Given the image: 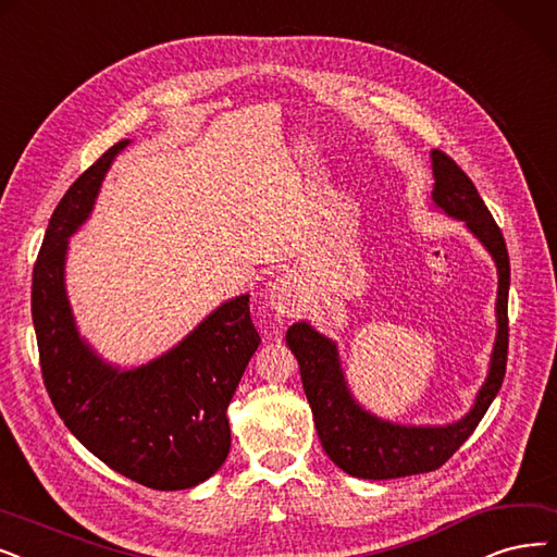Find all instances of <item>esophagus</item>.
<instances>
[{
  "mask_svg": "<svg viewBox=\"0 0 557 557\" xmlns=\"http://www.w3.org/2000/svg\"><path fill=\"white\" fill-rule=\"evenodd\" d=\"M304 287L297 283L293 274H283L272 283L270 304L274 308V313L283 318H295L304 308Z\"/></svg>",
  "mask_w": 557,
  "mask_h": 557,
  "instance_id": "obj_1",
  "label": "esophagus"
}]
</instances>
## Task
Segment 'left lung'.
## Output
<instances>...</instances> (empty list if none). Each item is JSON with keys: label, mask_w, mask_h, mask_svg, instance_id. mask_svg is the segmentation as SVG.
<instances>
[{"label": "left lung", "mask_w": 557, "mask_h": 557, "mask_svg": "<svg viewBox=\"0 0 557 557\" xmlns=\"http://www.w3.org/2000/svg\"><path fill=\"white\" fill-rule=\"evenodd\" d=\"M432 171L434 206L453 219H461L496 262L498 333L492 363H488V374L475 397V405L461 420L450 425H397L366 411L351 397L336 343L322 336L308 322H297L287 329L285 341L299 361L304 393L313 409L322 448L338 469L354 478L393 480L436 471L473 434L503 386L509 343V256L505 239L473 181L453 158L441 150H432Z\"/></svg>", "instance_id": "left-lung-1"}]
</instances>
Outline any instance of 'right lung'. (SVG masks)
I'll list each match as a JSON object with an SVG mask.
<instances>
[{"label": "right lung", "instance_id": "add662e5", "mask_svg": "<svg viewBox=\"0 0 557 557\" xmlns=\"http://www.w3.org/2000/svg\"><path fill=\"white\" fill-rule=\"evenodd\" d=\"M111 146L59 201L32 278L42 382L75 438L109 469L160 492L206 482L231 450L228 405L260 345L249 295L224 301L187 338L146 366L121 370L79 336L65 295V253L94 210Z\"/></svg>", "mask_w": 557, "mask_h": 557}]
</instances>
